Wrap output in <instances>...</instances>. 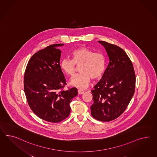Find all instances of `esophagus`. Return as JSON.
Returning a JSON list of instances; mask_svg holds the SVG:
<instances>
[{"instance_id":"obj_1","label":"esophagus","mask_w":157,"mask_h":157,"mask_svg":"<svg viewBox=\"0 0 157 157\" xmlns=\"http://www.w3.org/2000/svg\"><path fill=\"white\" fill-rule=\"evenodd\" d=\"M84 90H82V89H78V94H83V93H84Z\"/></svg>"}]
</instances>
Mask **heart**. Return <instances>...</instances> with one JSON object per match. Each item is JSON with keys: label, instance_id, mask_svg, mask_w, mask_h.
Wrapping results in <instances>:
<instances>
[{"label": "heart", "instance_id": "heart-1", "mask_svg": "<svg viewBox=\"0 0 157 157\" xmlns=\"http://www.w3.org/2000/svg\"><path fill=\"white\" fill-rule=\"evenodd\" d=\"M73 60L64 59L60 62V67L64 72L69 76H73L76 71V65L80 67L81 72L74 76L71 80L73 86L85 88L87 87L92 77L100 78L104 72L106 59L103 53L94 52L85 47L75 49L72 53Z\"/></svg>", "mask_w": 157, "mask_h": 157}]
</instances>
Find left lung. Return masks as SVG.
<instances>
[{
  "label": "left lung",
  "mask_w": 157,
  "mask_h": 157,
  "mask_svg": "<svg viewBox=\"0 0 157 157\" xmlns=\"http://www.w3.org/2000/svg\"><path fill=\"white\" fill-rule=\"evenodd\" d=\"M108 57L109 64L100 81L94 86L91 114L103 122L115 120L125 110L133 97L136 75L125 51L116 45L98 41Z\"/></svg>",
  "instance_id": "1"
}]
</instances>
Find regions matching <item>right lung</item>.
<instances>
[{
	"instance_id": "add662e5",
	"label": "right lung",
	"mask_w": 157,
	"mask_h": 157,
	"mask_svg": "<svg viewBox=\"0 0 157 157\" xmlns=\"http://www.w3.org/2000/svg\"><path fill=\"white\" fill-rule=\"evenodd\" d=\"M64 44L51 45L35 53L25 71L24 92L29 106L45 121L59 122L68 117L70 102L78 94L76 88L61 90L66 84L60 65Z\"/></svg>"
}]
</instances>
